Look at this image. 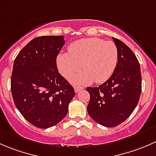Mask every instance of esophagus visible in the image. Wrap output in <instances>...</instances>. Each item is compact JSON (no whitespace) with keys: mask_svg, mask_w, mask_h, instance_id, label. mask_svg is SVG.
Segmentation results:
<instances>
[{"mask_svg":"<svg viewBox=\"0 0 156 156\" xmlns=\"http://www.w3.org/2000/svg\"><path fill=\"white\" fill-rule=\"evenodd\" d=\"M84 89V88L82 87V86H74V91H75V92H76V93L79 92V91H80V90H82V89Z\"/></svg>","mask_w":156,"mask_h":156,"instance_id":"34e87169","label":"esophagus"}]
</instances>
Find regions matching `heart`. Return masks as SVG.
<instances>
[{
  "mask_svg": "<svg viewBox=\"0 0 156 156\" xmlns=\"http://www.w3.org/2000/svg\"><path fill=\"white\" fill-rule=\"evenodd\" d=\"M117 62L115 43L97 37L79 40L70 45L68 53L57 57L58 68L64 77L69 79L83 67L84 71L71 79L77 85L104 83L112 76Z\"/></svg>",
  "mask_w": 156,
  "mask_h": 156,
  "instance_id": "b5f03b06",
  "label": "heart"
}]
</instances>
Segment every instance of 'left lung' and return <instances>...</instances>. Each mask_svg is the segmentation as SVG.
<instances>
[{
	"instance_id": "8db88e82",
	"label": "left lung",
	"mask_w": 156,
	"mask_h": 156,
	"mask_svg": "<svg viewBox=\"0 0 156 156\" xmlns=\"http://www.w3.org/2000/svg\"><path fill=\"white\" fill-rule=\"evenodd\" d=\"M118 50L115 70L98 87H87L90 101L87 111L93 120L113 128L126 121L137 107L142 89L140 67L131 49L113 37Z\"/></svg>"
}]
</instances>
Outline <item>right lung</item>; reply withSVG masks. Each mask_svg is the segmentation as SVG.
I'll list each match as a JSON object with an SVG mask.
<instances>
[{"label":"right lung","instance_id":"add662e5","mask_svg":"<svg viewBox=\"0 0 156 156\" xmlns=\"http://www.w3.org/2000/svg\"><path fill=\"white\" fill-rule=\"evenodd\" d=\"M65 43L64 36L37 37L14 61L11 76L14 103L24 118L39 128L60 122L75 95L56 65V57Z\"/></svg>","mask_w":156,"mask_h":156}]
</instances>
